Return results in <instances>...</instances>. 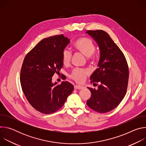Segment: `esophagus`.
<instances>
[{
    "label": "esophagus",
    "instance_id": "34e87169",
    "mask_svg": "<svg viewBox=\"0 0 146 146\" xmlns=\"http://www.w3.org/2000/svg\"><path fill=\"white\" fill-rule=\"evenodd\" d=\"M74 88L75 90H81V89L84 88V87L81 86H74Z\"/></svg>",
    "mask_w": 146,
    "mask_h": 146
}]
</instances>
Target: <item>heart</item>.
Listing matches in <instances>:
<instances>
[{"mask_svg":"<svg viewBox=\"0 0 146 146\" xmlns=\"http://www.w3.org/2000/svg\"><path fill=\"white\" fill-rule=\"evenodd\" d=\"M74 47L75 50L82 54L87 57L91 56L95 51V46L93 41L86 37L78 38L74 43ZM72 58V52L68 49H65L62 54V61L63 64L68 66L70 64ZM89 74V72L87 70L76 69L73 70L70 75L72 79L77 83H82L87 76Z\"/></svg>","mask_w":146,"mask_h":146,"instance_id":"obj_1","label":"heart"}]
</instances>
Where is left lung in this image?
<instances>
[{"label": "left lung", "mask_w": 146, "mask_h": 146, "mask_svg": "<svg viewBox=\"0 0 146 146\" xmlns=\"http://www.w3.org/2000/svg\"><path fill=\"white\" fill-rule=\"evenodd\" d=\"M97 43L100 58L96 69L90 77L91 82H99L98 89L88 88L91 98L87 105L100 113L115 109L126 94L129 69L127 60L109 34L102 30L86 32Z\"/></svg>", "instance_id": "obj_1"}]
</instances>
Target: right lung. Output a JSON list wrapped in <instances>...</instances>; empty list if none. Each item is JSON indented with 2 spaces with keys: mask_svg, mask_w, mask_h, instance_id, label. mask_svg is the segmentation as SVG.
<instances>
[{
  "mask_svg": "<svg viewBox=\"0 0 146 146\" xmlns=\"http://www.w3.org/2000/svg\"><path fill=\"white\" fill-rule=\"evenodd\" d=\"M70 40L63 35L45 38L29 51L21 70L23 91L31 105L43 114L53 113L64 105L73 91L68 81H52V77L63 67L62 52Z\"/></svg>",
  "mask_w": 146,
  "mask_h": 146,
  "instance_id": "1",
  "label": "right lung"
}]
</instances>
